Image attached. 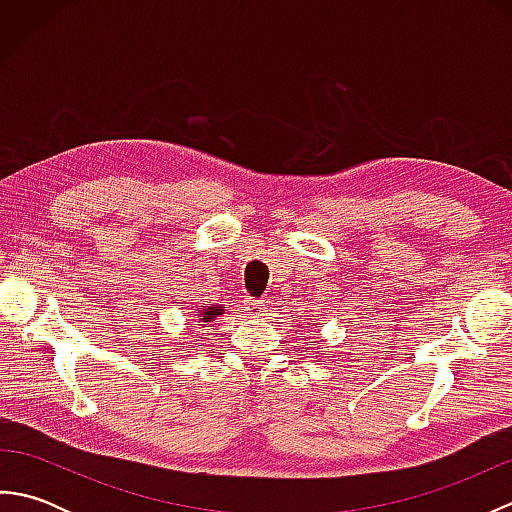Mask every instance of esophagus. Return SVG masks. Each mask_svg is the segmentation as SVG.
<instances>
[{
  "instance_id": "obj_1",
  "label": "esophagus",
  "mask_w": 512,
  "mask_h": 512,
  "mask_svg": "<svg viewBox=\"0 0 512 512\" xmlns=\"http://www.w3.org/2000/svg\"><path fill=\"white\" fill-rule=\"evenodd\" d=\"M244 308H246L250 314H255V317H257V314H264V312H266V303L250 297V299L244 301Z\"/></svg>"
}]
</instances>
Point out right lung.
Returning <instances> with one entry per match:
<instances>
[{
  "instance_id": "add662e5",
  "label": "right lung",
  "mask_w": 512,
  "mask_h": 512,
  "mask_svg": "<svg viewBox=\"0 0 512 512\" xmlns=\"http://www.w3.org/2000/svg\"><path fill=\"white\" fill-rule=\"evenodd\" d=\"M217 314H224V310H222V306H215V308H211V306H200V314L195 319V325H204L206 328V323L209 321H213V317H217Z\"/></svg>"
}]
</instances>
